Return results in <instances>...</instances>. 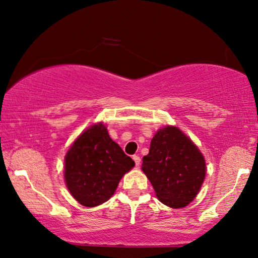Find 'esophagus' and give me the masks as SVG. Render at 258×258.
I'll use <instances>...</instances> for the list:
<instances>
[{
  "label": "esophagus",
  "instance_id": "esophagus-1",
  "mask_svg": "<svg viewBox=\"0 0 258 258\" xmlns=\"http://www.w3.org/2000/svg\"><path fill=\"white\" fill-rule=\"evenodd\" d=\"M133 161H135V163H136V166H139V164H141V157L138 156V155H133Z\"/></svg>",
  "mask_w": 258,
  "mask_h": 258
}]
</instances>
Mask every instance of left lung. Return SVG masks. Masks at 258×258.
<instances>
[{"label": "left lung", "mask_w": 258, "mask_h": 258, "mask_svg": "<svg viewBox=\"0 0 258 258\" xmlns=\"http://www.w3.org/2000/svg\"><path fill=\"white\" fill-rule=\"evenodd\" d=\"M142 169L163 204L184 208L194 201L203 184L206 161L178 127L167 126L151 139Z\"/></svg>", "instance_id": "1"}]
</instances>
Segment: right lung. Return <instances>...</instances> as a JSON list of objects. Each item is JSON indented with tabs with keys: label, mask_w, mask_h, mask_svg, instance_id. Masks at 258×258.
I'll return each mask as SVG.
<instances>
[{
	"label": "right lung",
	"mask_w": 258,
	"mask_h": 258,
	"mask_svg": "<svg viewBox=\"0 0 258 258\" xmlns=\"http://www.w3.org/2000/svg\"><path fill=\"white\" fill-rule=\"evenodd\" d=\"M135 166L132 159L113 142L102 123L83 132L64 159V179L71 195L85 207L107 202L119 181Z\"/></svg>",
	"instance_id": "obj_1"
}]
</instances>
